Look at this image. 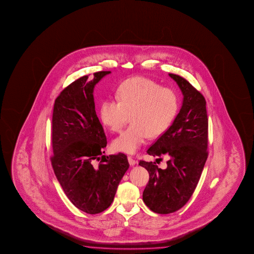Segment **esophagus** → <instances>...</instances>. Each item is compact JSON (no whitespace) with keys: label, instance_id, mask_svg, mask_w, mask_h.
Listing matches in <instances>:
<instances>
[{"label":"esophagus","instance_id":"34e87169","mask_svg":"<svg viewBox=\"0 0 254 254\" xmlns=\"http://www.w3.org/2000/svg\"><path fill=\"white\" fill-rule=\"evenodd\" d=\"M128 161H129V164L130 166H133V165L137 164V161L132 158L131 156H128Z\"/></svg>","mask_w":254,"mask_h":254}]
</instances>
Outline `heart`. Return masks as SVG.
I'll return each mask as SVG.
<instances>
[{
	"instance_id": "obj_1",
	"label": "heart",
	"mask_w": 254,
	"mask_h": 254,
	"mask_svg": "<svg viewBox=\"0 0 254 254\" xmlns=\"http://www.w3.org/2000/svg\"><path fill=\"white\" fill-rule=\"evenodd\" d=\"M118 100L105 99L99 116L114 132L120 131L130 116L131 125L113 141V149L134 154L150 138L164 134L175 119L179 97L175 90L145 77L126 80L117 90Z\"/></svg>"
}]
</instances>
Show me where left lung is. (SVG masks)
<instances>
[{
	"label": "left lung",
	"mask_w": 254,
	"mask_h": 254,
	"mask_svg": "<svg viewBox=\"0 0 254 254\" xmlns=\"http://www.w3.org/2000/svg\"><path fill=\"white\" fill-rule=\"evenodd\" d=\"M169 75L183 94V102L170 128L160 137L147 154L169 157L167 168L140 161L149 173L143 192V201L151 211L169 214L180 210L192 196L208 157V118L204 97L186 79Z\"/></svg>",
	"instance_id": "obj_1"
}]
</instances>
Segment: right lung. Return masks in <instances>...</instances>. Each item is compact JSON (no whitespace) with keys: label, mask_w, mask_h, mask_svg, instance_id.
I'll use <instances>...</instances> for the list:
<instances>
[{"label":"right lung","mask_w":254,"mask_h":254,"mask_svg":"<svg viewBox=\"0 0 254 254\" xmlns=\"http://www.w3.org/2000/svg\"><path fill=\"white\" fill-rule=\"evenodd\" d=\"M110 73L100 71L92 79L79 78L61 91L53 108V171L71 202L89 214L111 205L129 166L123 153L103 155L108 142L95 111L93 90Z\"/></svg>","instance_id":"right-lung-1"}]
</instances>
